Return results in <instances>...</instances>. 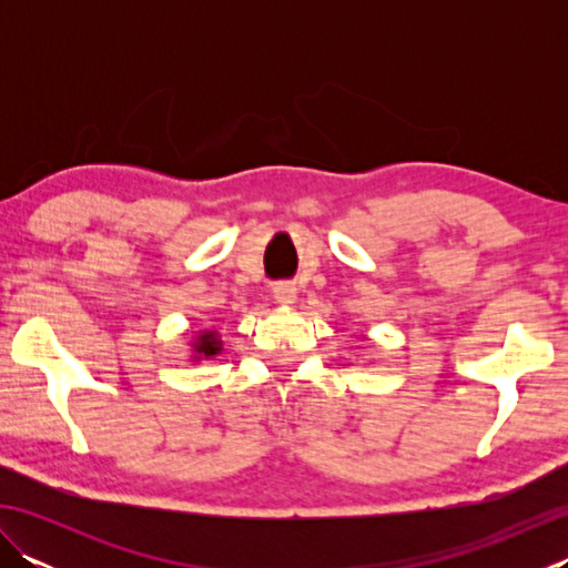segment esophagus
<instances>
[{
  "label": "esophagus",
  "mask_w": 568,
  "mask_h": 568,
  "mask_svg": "<svg viewBox=\"0 0 568 568\" xmlns=\"http://www.w3.org/2000/svg\"><path fill=\"white\" fill-rule=\"evenodd\" d=\"M273 297L277 305H293L295 297H297V291L293 283H275L273 285Z\"/></svg>",
  "instance_id": "obj_1"
}]
</instances>
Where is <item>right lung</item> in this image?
<instances>
[{
	"label": "right lung",
	"mask_w": 568,
	"mask_h": 568,
	"mask_svg": "<svg viewBox=\"0 0 568 568\" xmlns=\"http://www.w3.org/2000/svg\"><path fill=\"white\" fill-rule=\"evenodd\" d=\"M192 346V361H207L214 358L216 354H222V336L216 329H204L200 334H195V342Z\"/></svg>",
	"instance_id": "1"
}]
</instances>
